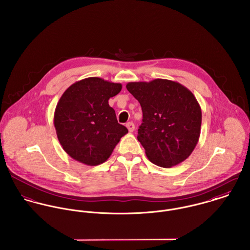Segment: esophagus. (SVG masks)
<instances>
[{"mask_svg":"<svg viewBox=\"0 0 250 250\" xmlns=\"http://www.w3.org/2000/svg\"><path fill=\"white\" fill-rule=\"evenodd\" d=\"M126 127H127V129H128V131H129L130 133L134 132V130H135V124H134L133 122H128V123L126 124Z\"/></svg>","mask_w":250,"mask_h":250,"instance_id":"esophagus-1","label":"esophagus"}]
</instances>
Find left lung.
Masks as SVG:
<instances>
[{"label":"left lung","mask_w":250,"mask_h":250,"mask_svg":"<svg viewBox=\"0 0 250 250\" xmlns=\"http://www.w3.org/2000/svg\"><path fill=\"white\" fill-rule=\"evenodd\" d=\"M126 87L142 106L138 141L149 161L168 168L188 158L198 143L202 120L192 92L166 79L131 82Z\"/></svg>","instance_id":"1"}]
</instances>
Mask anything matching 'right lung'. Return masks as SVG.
I'll list each match as a JSON object with an SVG mask.
<instances>
[{
    "label": "right lung",
    "instance_id": "obj_1",
    "mask_svg": "<svg viewBox=\"0 0 250 250\" xmlns=\"http://www.w3.org/2000/svg\"><path fill=\"white\" fill-rule=\"evenodd\" d=\"M121 88V83L90 77L63 92L55 109L54 125L59 142L72 159L92 167L103 164L128 133L108 105V99Z\"/></svg>",
    "mask_w": 250,
    "mask_h": 250
}]
</instances>
